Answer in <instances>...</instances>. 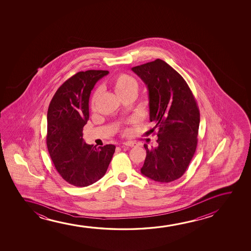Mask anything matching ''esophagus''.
Here are the masks:
<instances>
[{
    "label": "esophagus",
    "mask_w": 251,
    "mask_h": 251,
    "mask_svg": "<svg viewBox=\"0 0 251 251\" xmlns=\"http://www.w3.org/2000/svg\"><path fill=\"white\" fill-rule=\"evenodd\" d=\"M124 146H126V147H131V148H133V147H135L136 146V143H134L133 141H126V142H124L123 143Z\"/></svg>",
    "instance_id": "1"
}]
</instances>
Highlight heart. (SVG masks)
<instances>
[{
	"label": "heart",
	"instance_id": "b5f03b06",
	"mask_svg": "<svg viewBox=\"0 0 251 251\" xmlns=\"http://www.w3.org/2000/svg\"><path fill=\"white\" fill-rule=\"evenodd\" d=\"M111 86L115 91V93H117L121 99H124L125 97L129 96V95L136 96L139 90L137 80L134 79V77L125 74H122L115 77L113 80L111 81ZM100 96V91L97 90L96 92L93 93L91 100V107L93 110L95 109Z\"/></svg>",
	"mask_w": 251,
	"mask_h": 251
}]
</instances>
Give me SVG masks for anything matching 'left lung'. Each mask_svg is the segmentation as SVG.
I'll return each instance as SVG.
<instances>
[{"instance_id": "1", "label": "left lung", "mask_w": 251, "mask_h": 251, "mask_svg": "<svg viewBox=\"0 0 251 251\" xmlns=\"http://www.w3.org/2000/svg\"><path fill=\"white\" fill-rule=\"evenodd\" d=\"M146 84L149 98L150 122L156 131L158 146L148 148L141 167L142 175L156 182L180 178L189 166L197 147L200 111L184 79L157 59L132 68Z\"/></svg>"}]
</instances>
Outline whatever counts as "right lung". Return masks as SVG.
<instances>
[{"label": "right lung", "mask_w": 251, "mask_h": 251, "mask_svg": "<svg viewBox=\"0 0 251 251\" xmlns=\"http://www.w3.org/2000/svg\"><path fill=\"white\" fill-rule=\"evenodd\" d=\"M105 70L77 73L55 92L47 113L46 143L60 176L72 185L86 187L102 178L116 147L97 148L83 140V127L89 119L90 94Z\"/></svg>", "instance_id": "obj_1"}]
</instances>
